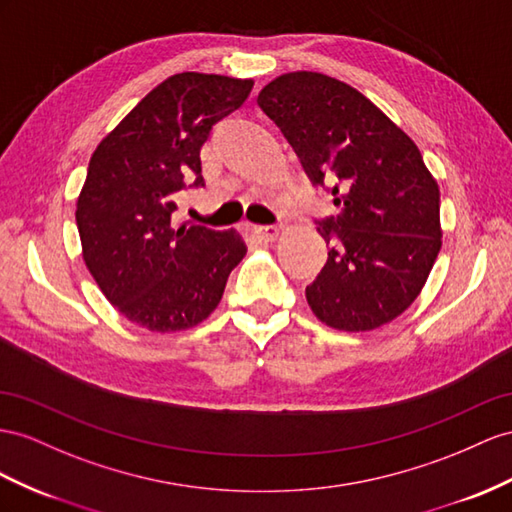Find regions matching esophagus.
<instances>
[{
	"label": "esophagus",
	"instance_id": "obj_1",
	"mask_svg": "<svg viewBox=\"0 0 512 512\" xmlns=\"http://www.w3.org/2000/svg\"><path fill=\"white\" fill-rule=\"evenodd\" d=\"M253 231H255V235H259L261 240L274 242V240L279 238L281 227H277V225H255V227H253Z\"/></svg>",
	"mask_w": 512,
	"mask_h": 512
}]
</instances>
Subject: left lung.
<instances>
[{
  "instance_id": "obj_1",
  "label": "left lung",
  "mask_w": 512,
  "mask_h": 512,
  "mask_svg": "<svg viewBox=\"0 0 512 512\" xmlns=\"http://www.w3.org/2000/svg\"><path fill=\"white\" fill-rule=\"evenodd\" d=\"M259 106L316 186L333 179L337 216L320 222L329 259L307 303L326 326L374 331L413 300L441 251L439 186L417 144L357 88L324 73H283Z\"/></svg>"
}]
</instances>
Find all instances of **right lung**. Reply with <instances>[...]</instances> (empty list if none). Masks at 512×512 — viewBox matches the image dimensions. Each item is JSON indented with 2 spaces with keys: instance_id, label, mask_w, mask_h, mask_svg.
<instances>
[{
  "instance_id": "right-lung-1",
  "label": "right lung",
  "mask_w": 512,
  "mask_h": 512,
  "mask_svg": "<svg viewBox=\"0 0 512 512\" xmlns=\"http://www.w3.org/2000/svg\"><path fill=\"white\" fill-rule=\"evenodd\" d=\"M253 80L177 73L103 138L77 196L84 264L127 320L153 333L186 331L212 313L246 255L242 235L175 225L177 192L203 186L201 147L238 110Z\"/></svg>"
}]
</instances>
